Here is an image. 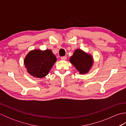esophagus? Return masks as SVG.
Listing matches in <instances>:
<instances>
[{
  "mask_svg": "<svg viewBox=\"0 0 126 126\" xmlns=\"http://www.w3.org/2000/svg\"><path fill=\"white\" fill-rule=\"evenodd\" d=\"M61 59L62 60L65 61V60H66V56H62V57H61Z\"/></svg>",
  "mask_w": 126,
  "mask_h": 126,
  "instance_id": "obj_1",
  "label": "esophagus"
}]
</instances>
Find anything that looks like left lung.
Segmentation results:
<instances>
[{
    "mask_svg": "<svg viewBox=\"0 0 126 126\" xmlns=\"http://www.w3.org/2000/svg\"><path fill=\"white\" fill-rule=\"evenodd\" d=\"M70 62L80 72V74L88 73L93 64L92 56L79 49L75 51L70 58Z\"/></svg>",
    "mask_w": 126,
    "mask_h": 126,
    "instance_id": "8db88e82",
    "label": "left lung"
}]
</instances>
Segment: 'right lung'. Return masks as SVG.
I'll use <instances>...</instances> for the list:
<instances>
[{
    "label": "right lung",
    "mask_w": 126,
    "mask_h": 126,
    "mask_svg": "<svg viewBox=\"0 0 126 126\" xmlns=\"http://www.w3.org/2000/svg\"><path fill=\"white\" fill-rule=\"evenodd\" d=\"M56 60V56L50 50H34L26 55L24 64L28 72L32 76L42 78L48 74Z\"/></svg>",
    "instance_id": "obj_1"
}]
</instances>
